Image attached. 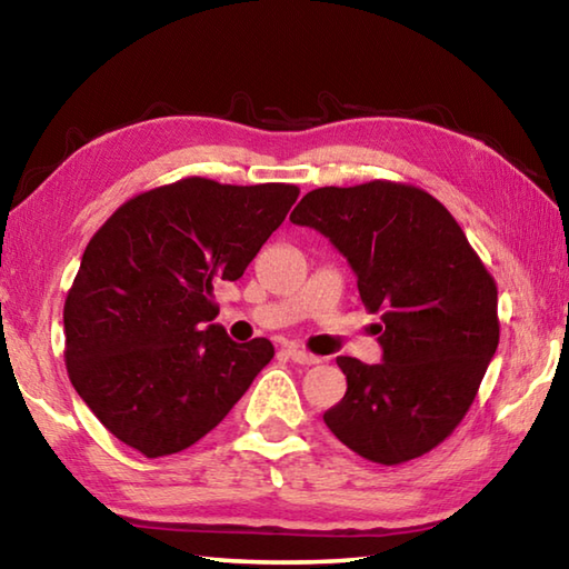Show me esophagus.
Returning a JSON list of instances; mask_svg holds the SVG:
<instances>
[{"label":"esophagus","mask_w":569,"mask_h":569,"mask_svg":"<svg viewBox=\"0 0 569 569\" xmlns=\"http://www.w3.org/2000/svg\"><path fill=\"white\" fill-rule=\"evenodd\" d=\"M286 356L291 358L293 363H301V366H316V363H320V358H318V356L308 353V350L298 348V346H288V348H286Z\"/></svg>","instance_id":"esophagus-1"}]
</instances>
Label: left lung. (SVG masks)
I'll list each match as a JSON object with an SVG mask.
<instances>
[{
  "label": "left lung",
  "instance_id": "1",
  "mask_svg": "<svg viewBox=\"0 0 569 569\" xmlns=\"http://www.w3.org/2000/svg\"><path fill=\"white\" fill-rule=\"evenodd\" d=\"M291 221L346 256L366 308L383 320L380 363L336 360L348 390L326 410V426L380 465L426 456L458 428L498 350L488 268L446 206L408 183L323 186L303 196Z\"/></svg>",
  "mask_w": 569,
  "mask_h": 569
}]
</instances>
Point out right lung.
<instances>
[{"mask_svg": "<svg viewBox=\"0 0 569 569\" xmlns=\"http://www.w3.org/2000/svg\"><path fill=\"white\" fill-rule=\"evenodd\" d=\"M298 186L191 177L143 191L91 236L64 303L67 370L113 438L171 456L229 416L273 358L236 343L213 288L241 278L298 199Z\"/></svg>", "mask_w": 569, "mask_h": 569, "instance_id": "1", "label": "right lung"}]
</instances>
